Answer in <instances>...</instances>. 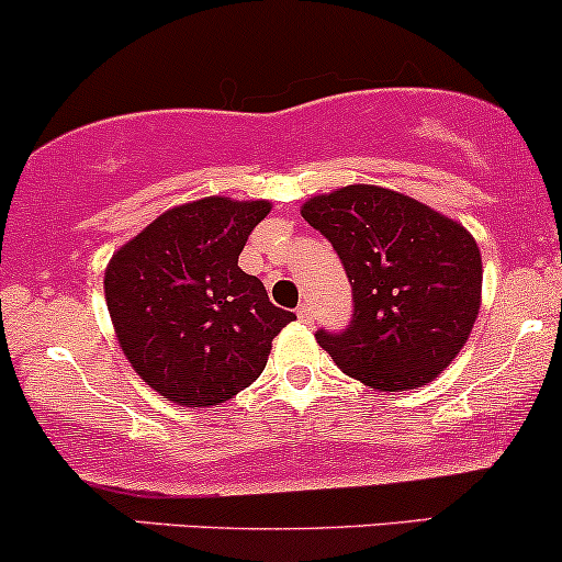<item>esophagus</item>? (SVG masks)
<instances>
[{"label": "esophagus", "instance_id": "34e87169", "mask_svg": "<svg viewBox=\"0 0 562 562\" xmlns=\"http://www.w3.org/2000/svg\"><path fill=\"white\" fill-rule=\"evenodd\" d=\"M297 318L302 321V324L311 326V324H313V311H311V307H307V305H300V307H297Z\"/></svg>", "mask_w": 562, "mask_h": 562}]
</instances>
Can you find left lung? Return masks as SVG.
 <instances>
[{
  "mask_svg": "<svg viewBox=\"0 0 562 562\" xmlns=\"http://www.w3.org/2000/svg\"><path fill=\"white\" fill-rule=\"evenodd\" d=\"M302 217L331 241L352 286L345 331L315 334L334 363L380 393L432 382L470 339L483 262L472 233L380 186L307 199Z\"/></svg>",
  "mask_w": 562,
  "mask_h": 562,
  "instance_id": "8db88e82",
  "label": "left lung"
}]
</instances>
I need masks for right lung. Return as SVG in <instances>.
<instances>
[{"mask_svg":"<svg viewBox=\"0 0 562 562\" xmlns=\"http://www.w3.org/2000/svg\"><path fill=\"white\" fill-rule=\"evenodd\" d=\"M268 212L262 199L188 201L113 251L105 268L119 348L148 387L178 406H220L249 387L276 334L297 318L238 268Z\"/></svg>","mask_w":562,"mask_h":562,"instance_id":"right-lung-1","label":"right lung"}]
</instances>
